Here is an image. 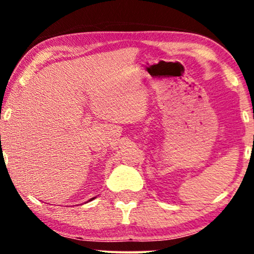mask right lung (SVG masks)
<instances>
[{"mask_svg": "<svg viewBox=\"0 0 254 254\" xmlns=\"http://www.w3.org/2000/svg\"><path fill=\"white\" fill-rule=\"evenodd\" d=\"M93 199H94V198H92V199H89V200H93Z\"/></svg>", "mask_w": 254, "mask_h": 254, "instance_id": "1", "label": "right lung"}]
</instances>
